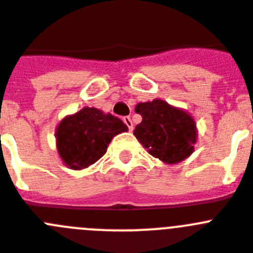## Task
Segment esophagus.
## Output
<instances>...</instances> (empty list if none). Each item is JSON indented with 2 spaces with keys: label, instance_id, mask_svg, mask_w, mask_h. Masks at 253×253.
Instances as JSON below:
<instances>
[{
  "label": "esophagus",
  "instance_id": "1",
  "mask_svg": "<svg viewBox=\"0 0 253 253\" xmlns=\"http://www.w3.org/2000/svg\"><path fill=\"white\" fill-rule=\"evenodd\" d=\"M124 122H125V124H126V126L128 127L129 131H132V129H133V124H132L131 118H129L128 116H126V117H124Z\"/></svg>",
  "mask_w": 253,
  "mask_h": 253
}]
</instances>
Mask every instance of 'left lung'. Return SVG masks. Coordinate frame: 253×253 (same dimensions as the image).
<instances>
[{
    "label": "left lung",
    "mask_w": 253,
    "mask_h": 253,
    "mask_svg": "<svg viewBox=\"0 0 253 253\" xmlns=\"http://www.w3.org/2000/svg\"><path fill=\"white\" fill-rule=\"evenodd\" d=\"M135 111L142 121L133 135L154 158L165 164H176L193 154L198 133L188 112L163 99L138 103Z\"/></svg>",
    "instance_id": "1"
}]
</instances>
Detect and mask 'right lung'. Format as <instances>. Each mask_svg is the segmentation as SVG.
<instances>
[{
    "label": "right lung",
    "mask_w": 253,
    "mask_h": 253,
    "mask_svg": "<svg viewBox=\"0 0 253 253\" xmlns=\"http://www.w3.org/2000/svg\"><path fill=\"white\" fill-rule=\"evenodd\" d=\"M127 129L128 127L111 113L84 107L67 116L56 127V149L69 169H85L106 154L116 135Z\"/></svg>",
    "instance_id": "add662e5"
}]
</instances>
